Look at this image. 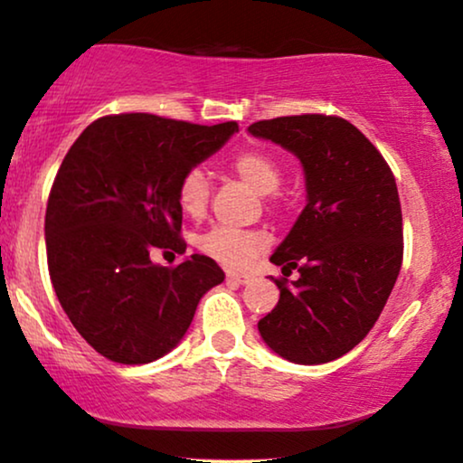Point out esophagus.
Here are the masks:
<instances>
[{"label":"esophagus","mask_w":463,"mask_h":463,"mask_svg":"<svg viewBox=\"0 0 463 463\" xmlns=\"http://www.w3.org/2000/svg\"><path fill=\"white\" fill-rule=\"evenodd\" d=\"M250 280H252V278L249 274H236V271H227V282L236 284V287H240V284H249Z\"/></svg>","instance_id":"1"}]
</instances>
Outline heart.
Here are the masks:
<instances>
[{
  "label": "heart",
  "mask_w": 463,
  "mask_h": 463,
  "mask_svg": "<svg viewBox=\"0 0 463 463\" xmlns=\"http://www.w3.org/2000/svg\"><path fill=\"white\" fill-rule=\"evenodd\" d=\"M230 168L240 179L259 194L276 192L282 181L280 162L263 149H244L232 157ZM176 202L187 217H204L208 202H211V181L202 168H192L181 176L176 187ZM268 238L259 230H238V227L217 225L198 236L195 246L214 261L244 268L259 250L265 249Z\"/></svg>",
  "instance_id": "heart-1"
}]
</instances>
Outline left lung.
<instances>
[{
	"label": "left lung",
	"mask_w": 463,
	"mask_h": 463,
	"mask_svg": "<svg viewBox=\"0 0 463 463\" xmlns=\"http://www.w3.org/2000/svg\"><path fill=\"white\" fill-rule=\"evenodd\" d=\"M252 137L299 157L306 198L271 263L282 274L278 306L259 320L271 352L322 364L356 347L375 325L402 265V211L394 175L344 118L306 113L261 119Z\"/></svg>",
	"instance_id": "1"
}]
</instances>
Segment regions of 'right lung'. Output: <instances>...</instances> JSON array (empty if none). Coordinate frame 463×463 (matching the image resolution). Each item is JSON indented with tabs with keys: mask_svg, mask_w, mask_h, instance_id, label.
I'll list each match as a JSON object with an SVG mask.
<instances>
[{
	"mask_svg": "<svg viewBox=\"0 0 463 463\" xmlns=\"http://www.w3.org/2000/svg\"><path fill=\"white\" fill-rule=\"evenodd\" d=\"M238 132L149 113L92 122L67 151L50 189L46 252L54 293L81 337L119 364L154 363L187 333L206 290L225 280L206 255H183L181 176Z\"/></svg>",
	"mask_w": 463,
	"mask_h": 463,
	"instance_id": "obj_1",
	"label": "right lung"
}]
</instances>
